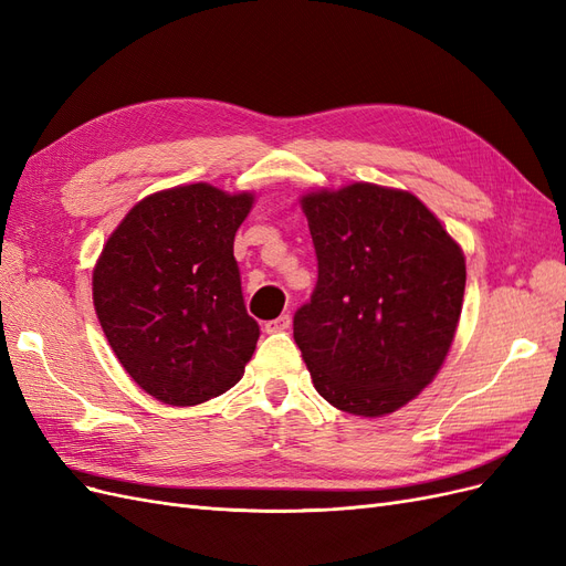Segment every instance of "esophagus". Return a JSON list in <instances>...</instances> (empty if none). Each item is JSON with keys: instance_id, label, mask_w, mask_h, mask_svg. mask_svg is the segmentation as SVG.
Returning <instances> with one entry per match:
<instances>
[{"instance_id": "34e87169", "label": "esophagus", "mask_w": 566, "mask_h": 566, "mask_svg": "<svg viewBox=\"0 0 566 566\" xmlns=\"http://www.w3.org/2000/svg\"><path fill=\"white\" fill-rule=\"evenodd\" d=\"M290 323H293V318H290V314H281L279 318L266 321V323H264V331H266V333H283V331L290 328Z\"/></svg>"}]
</instances>
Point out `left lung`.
Wrapping results in <instances>:
<instances>
[{
  "mask_svg": "<svg viewBox=\"0 0 566 566\" xmlns=\"http://www.w3.org/2000/svg\"><path fill=\"white\" fill-rule=\"evenodd\" d=\"M318 260L295 342L321 397L380 418L434 380L458 328L465 256L408 191L349 184L302 196Z\"/></svg>",
  "mask_w": 566,
  "mask_h": 566,
  "instance_id": "left-lung-1",
  "label": "left lung"
}]
</instances>
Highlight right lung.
Returning a JSON list of instances; mask_svg holds the SVG:
<instances>
[{
  "mask_svg": "<svg viewBox=\"0 0 566 566\" xmlns=\"http://www.w3.org/2000/svg\"><path fill=\"white\" fill-rule=\"evenodd\" d=\"M252 193L188 184L136 202L94 266V310L117 361L153 399L196 406L243 378L260 339L233 238Z\"/></svg>",
  "mask_w": 566,
  "mask_h": 566,
  "instance_id": "obj_1",
  "label": "right lung"
}]
</instances>
